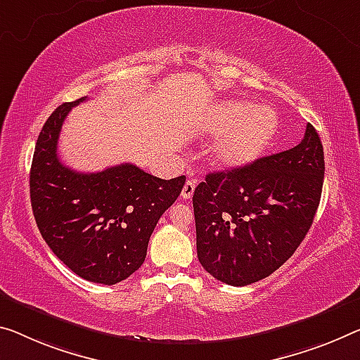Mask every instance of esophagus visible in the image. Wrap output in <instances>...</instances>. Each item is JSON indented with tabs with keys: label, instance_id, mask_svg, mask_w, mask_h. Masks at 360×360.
<instances>
[{
	"label": "esophagus",
	"instance_id": "obj_1",
	"mask_svg": "<svg viewBox=\"0 0 360 360\" xmlns=\"http://www.w3.org/2000/svg\"><path fill=\"white\" fill-rule=\"evenodd\" d=\"M195 181L188 180L184 185V190H181V199H190L193 196V193H195Z\"/></svg>",
	"mask_w": 360,
	"mask_h": 360
}]
</instances>
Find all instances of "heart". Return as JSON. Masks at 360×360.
I'll return each instance as SVG.
<instances>
[{"label": "heart", "mask_w": 360, "mask_h": 360, "mask_svg": "<svg viewBox=\"0 0 360 360\" xmlns=\"http://www.w3.org/2000/svg\"><path fill=\"white\" fill-rule=\"evenodd\" d=\"M204 131L220 135L211 149L214 164L243 169L262 156L278 131V115L269 106H252L241 99L214 104L204 119Z\"/></svg>", "instance_id": "1"}]
</instances>
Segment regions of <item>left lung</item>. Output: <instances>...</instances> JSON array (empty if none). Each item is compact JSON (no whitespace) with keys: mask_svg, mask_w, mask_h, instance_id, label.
<instances>
[{"mask_svg":"<svg viewBox=\"0 0 360 360\" xmlns=\"http://www.w3.org/2000/svg\"><path fill=\"white\" fill-rule=\"evenodd\" d=\"M323 174L322 141L307 124L295 148L206 175L193 195L204 270L222 283L246 286L280 269L311 229Z\"/></svg>","mask_w":360,"mask_h":360,"instance_id":"obj_1","label":"left lung"}]
</instances>
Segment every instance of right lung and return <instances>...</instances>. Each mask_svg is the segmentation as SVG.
Masks as SVG:
<instances>
[{"mask_svg":"<svg viewBox=\"0 0 360 360\" xmlns=\"http://www.w3.org/2000/svg\"><path fill=\"white\" fill-rule=\"evenodd\" d=\"M60 104L38 135L30 169V201L38 230L72 272L115 285L145 262L161 215L180 196L185 175L162 180L134 164L75 172L59 161L58 140L69 110Z\"/></svg>","mask_w":360,"mask_h":360,"instance_id":"add662e5","label":"right lung"}]
</instances>
